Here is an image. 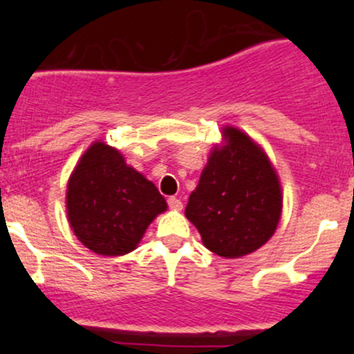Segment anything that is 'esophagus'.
I'll return each mask as SVG.
<instances>
[{"label":"esophagus","instance_id":"34e87169","mask_svg":"<svg viewBox=\"0 0 354 354\" xmlns=\"http://www.w3.org/2000/svg\"><path fill=\"white\" fill-rule=\"evenodd\" d=\"M168 206L171 209H181L183 208V203H181V200H178V198L171 196V198H168Z\"/></svg>","mask_w":354,"mask_h":354}]
</instances>
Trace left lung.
Returning a JSON list of instances; mask_svg holds the SVG:
<instances>
[{"label": "left lung", "mask_w": 354, "mask_h": 354, "mask_svg": "<svg viewBox=\"0 0 354 354\" xmlns=\"http://www.w3.org/2000/svg\"><path fill=\"white\" fill-rule=\"evenodd\" d=\"M191 193L186 218L209 251L225 258L253 253L273 236L281 216V188L266 154L250 136L225 128Z\"/></svg>", "instance_id": "left-lung-1"}]
</instances>
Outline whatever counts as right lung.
Wrapping results in <instances>:
<instances>
[{"mask_svg": "<svg viewBox=\"0 0 354 354\" xmlns=\"http://www.w3.org/2000/svg\"><path fill=\"white\" fill-rule=\"evenodd\" d=\"M66 208L84 246L120 256L135 250L149 223L166 209V201L151 181L124 163L120 151L98 141L71 174Z\"/></svg>", "mask_w": 354, "mask_h": 354, "instance_id": "add662e5", "label": "right lung"}]
</instances>
